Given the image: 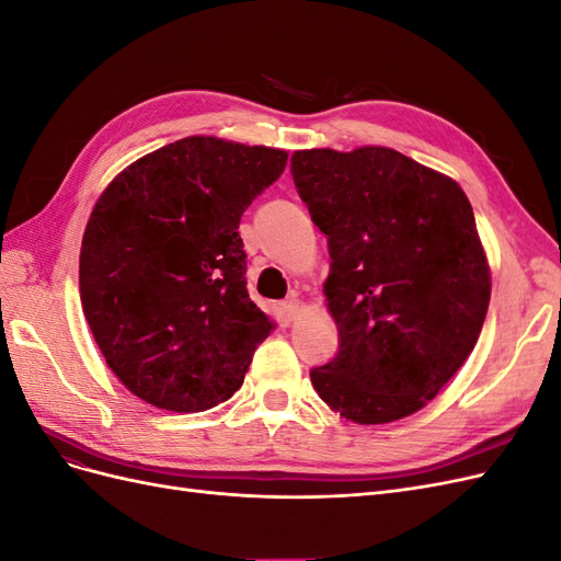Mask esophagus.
Here are the masks:
<instances>
[{
  "mask_svg": "<svg viewBox=\"0 0 561 561\" xmlns=\"http://www.w3.org/2000/svg\"><path fill=\"white\" fill-rule=\"evenodd\" d=\"M280 311L285 316V320H297L299 313H301V301L297 297H287L283 304H280Z\"/></svg>",
  "mask_w": 561,
  "mask_h": 561,
  "instance_id": "1",
  "label": "esophagus"
}]
</instances>
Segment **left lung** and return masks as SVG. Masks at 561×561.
<instances>
[{"label":"left lung","mask_w":561,"mask_h":561,"mask_svg":"<svg viewBox=\"0 0 561 561\" xmlns=\"http://www.w3.org/2000/svg\"><path fill=\"white\" fill-rule=\"evenodd\" d=\"M293 178L328 236L339 353L311 369L332 412L377 426L419 412L468 360L491 297L470 201L390 147L301 149Z\"/></svg>","instance_id":"obj_1"}]
</instances>
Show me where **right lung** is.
<instances>
[{
    "mask_svg": "<svg viewBox=\"0 0 561 561\" xmlns=\"http://www.w3.org/2000/svg\"><path fill=\"white\" fill-rule=\"evenodd\" d=\"M285 163V149L192 135L124 168L95 201L81 307L133 396L190 414L241 388L274 322L248 295L239 222Z\"/></svg>",
    "mask_w": 561,
    "mask_h": 561,
    "instance_id": "obj_1",
    "label": "right lung"
}]
</instances>
